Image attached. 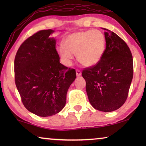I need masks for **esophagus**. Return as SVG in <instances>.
<instances>
[{"mask_svg":"<svg viewBox=\"0 0 146 146\" xmlns=\"http://www.w3.org/2000/svg\"><path fill=\"white\" fill-rule=\"evenodd\" d=\"M76 76H81V75H82V72H81L80 70H76Z\"/></svg>","mask_w":146,"mask_h":146,"instance_id":"1","label":"esophagus"}]
</instances>
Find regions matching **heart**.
I'll use <instances>...</instances> for the list:
<instances>
[{"mask_svg": "<svg viewBox=\"0 0 146 146\" xmlns=\"http://www.w3.org/2000/svg\"><path fill=\"white\" fill-rule=\"evenodd\" d=\"M106 50V37L98 30L73 33L64 39V45L58 48V55L66 65H71L74 54H76L78 60L86 67H92L99 63Z\"/></svg>", "mask_w": 146, "mask_h": 146, "instance_id": "heart-1", "label": "heart"}]
</instances>
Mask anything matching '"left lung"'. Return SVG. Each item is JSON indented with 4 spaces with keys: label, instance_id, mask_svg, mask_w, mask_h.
I'll return each instance as SVG.
<instances>
[{
    "label": "left lung",
    "instance_id": "8db88e82",
    "mask_svg": "<svg viewBox=\"0 0 146 146\" xmlns=\"http://www.w3.org/2000/svg\"><path fill=\"white\" fill-rule=\"evenodd\" d=\"M106 30V50L97 65L82 71L88 99L98 111L111 112L126 100L133 76V56L127 44L119 36Z\"/></svg>",
    "mask_w": 146,
    "mask_h": 146
}]
</instances>
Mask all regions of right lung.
Returning <instances> with one entry per match:
<instances>
[{
    "mask_svg": "<svg viewBox=\"0 0 146 146\" xmlns=\"http://www.w3.org/2000/svg\"><path fill=\"white\" fill-rule=\"evenodd\" d=\"M53 29L41 30L21 44L15 58V80L27 110L50 117L62 110L76 71L60 63Z\"/></svg>",
    "mask_w": 146,
    "mask_h": 146,
    "instance_id": "obj_1",
    "label": "right lung"
}]
</instances>
